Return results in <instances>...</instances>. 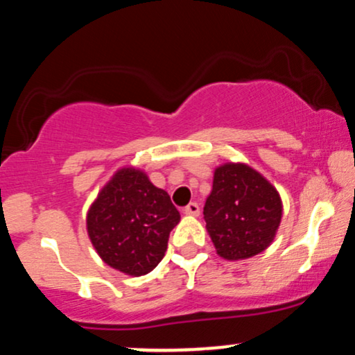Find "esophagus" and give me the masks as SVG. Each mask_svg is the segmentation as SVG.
Here are the masks:
<instances>
[{
	"instance_id": "obj_1",
	"label": "esophagus",
	"mask_w": 355,
	"mask_h": 355,
	"mask_svg": "<svg viewBox=\"0 0 355 355\" xmlns=\"http://www.w3.org/2000/svg\"><path fill=\"white\" fill-rule=\"evenodd\" d=\"M182 213L188 216H198L200 215V207H198V203H189L188 207L182 208Z\"/></svg>"
}]
</instances>
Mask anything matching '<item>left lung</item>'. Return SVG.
<instances>
[{"label": "left lung", "instance_id": "left-lung-1", "mask_svg": "<svg viewBox=\"0 0 355 355\" xmlns=\"http://www.w3.org/2000/svg\"><path fill=\"white\" fill-rule=\"evenodd\" d=\"M203 215L216 254L227 261H243L274 242L283 218V200L250 166L225 162L213 173Z\"/></svg>", "mask_w": 355, "mask_h": 355}]
</instances>
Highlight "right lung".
Wrapping results in <instances>:
<instances>
[{
	"mask_svg": "<svg viewBox=\"0 0 355 355\" xmlns=\"http://www.w3.org/2000/svg\"><path fill=\"white\" fill-rule=\"evenodd\" d=\"M181 220L146 171L123 166L100 189L86 213L87 237L101 261L127 276H146L162 261Z\"/></svg>",
	"mask_w": 355,
	"mask_h": 355,
	"instance_id": "right-lung-1",
	"label": "right lung"
}]
</instances>
